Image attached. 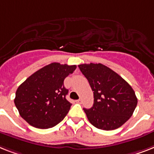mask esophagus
Returning a JSON list of instances; mask_svg holds the SVG:
<instances>
[{
	"label": "esophagus",
	"mask_w": 154,
	"mask_h": 154,
	"mask_svg": "<svg viewBox=\"0 0 154 154\" xmlns=\"http://www.w3.org/2000/svg\"><path fill=\"white\" fill-rule=\"evenodd\" d=\"M76 102H77V103H82V100H81V99H79V100H76Z\"/></svg>",
	"instance_id": "esophagus-1"
}]
</instances>
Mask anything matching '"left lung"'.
<instances>
[{"mask_svg": "<svg viewBox=\"0 0 154 154\" xmlns=\"http://www.w3.org/2000/svg\"><path fill=\"white\" fill-rule=\"evenodd\" d=\"M78 67L93 91V106L84 108L90 123L103 131L120 127L131 118L138 103L133 88L103 64H81Z\"/></svg>", "mask_w": 154, "mask_h": 154, "instance_id": "1", "label": "left lung"}]
</instances>
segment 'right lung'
I'll return each mask as SVG.
<instances>
[{
  "label": "right lung",
  "instance_id": "right-lung-1",
  "mask_svg": "<svg viewBox=\"0 0 154 154\" xmlns=\"http://www.w3.org/2000/svg\"><path fill=\"white\" fill-rule=\"evenodd\" d=\"M77 66L53 62L31 75L19 86L14 100L20 116L32 127L48 129L58 124L70 109L64 80Z\"/></svg>",
  "mask_w": 154,
  "mask_h": 154
}]
</instances>
